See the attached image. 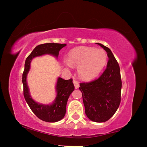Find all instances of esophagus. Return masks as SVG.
I'll return each instance as SVG.
<instances>
[{
    "label": "esophagus",
    "instance_id": "obj_1",
    "mask_svg": "<svg viewBox=\"0 0 147 147\" xmlns=\"http://www.w3.org/2000/svg\"><path fill=\"white\" fill-rule=\"evenodd\" d=\"M73 83H74V88H75L76 89L79 88L80 85H79V83H78V81H76V80H73Z\"/></svg>",
    "mask_w": 147,
    "mask_h": 147
}]
</instances>
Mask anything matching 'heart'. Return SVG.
I'll return each instance as SVG.
<instances>
[{
    "mask_svg": "<svg viewBox=\"0 0 147 147\" xmlns=\"http://www.w3.org/2000/svg\"><path fill=\"white\" fill-rule=\"evenodd\" d=\"M107 59V54L102 49L78 47L69 52L67 61L71 66L78 67V74L82 79L90 80L100 73Z\"/></svg>",
    "mask_w": 147,
    "mask_h": 147,
    "instance_id": "obj_1",
    "label": "heart"
}]
</instances>
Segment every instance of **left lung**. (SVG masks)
<instances>
[{
  "instance_id": "1",
  "label": "left lung",
  "mask_w": 147,
  "mask_h": 147,
  "mask_svg": "<svg viewBox=\"0 0 147 147\" xmlns=\"http://www.w3.org/2000/svg\"><path fill=\"white\" fill-rule=\"evenodd\" d=\"M107 52V67L98 79L80 83L85 114L90 120L103 123L111 119L121 103L122 81L120 67L112 52L101 43Z\"/></svg>"
}]
</instances>
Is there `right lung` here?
<instances>
[{
    "label": "right lung",
    "mask_w": 147,
    "mask_h": 147,
    "mask_svg": "<svg viewBox=\"0 0 147 147\" xmlns=\"http://www.w3.org/2000/svg\"><path fill=\"white\" fill-rule=\"evenodd\" d=\"M66 45L65 43H49L41 44L33 49L32 53L28 56L24 64V69L22 76L23 85V95L24 99L37 117L43 121L55 123L61 120L64 117L66 112V104L71 93L74 90V86L72 78L65 80L59 78L56 85L57 96L54 102L51 105L38 104L31 97L28 87L26 83V75L30 69V62L32 59L36 56L43 54H52L57 57L60 50Z\"/></svg>",
    "instance_id": "right-lung-1"
}]
</instances>
